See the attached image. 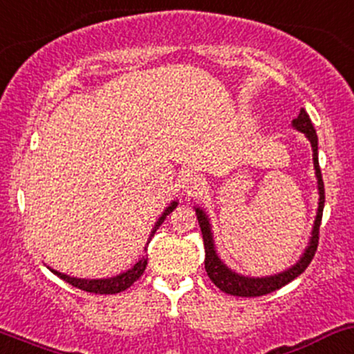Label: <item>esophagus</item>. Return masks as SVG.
I'll list each match as a JSON object with an SVG mask.
<instances>
[{"label": "esophagus", "instance_id": "1", "mask_svg": "<svg viewBox=\"0 0 354 354\" xmlns=\"http://www.w3.org/2000/svg\"><path fill=\"white\" fill-rule=\"evenodd\" d=\"M201 186V180L198 176H189L188 174V178H186L185 180V185H183V188L186 189V192H192V189H198Z\"/></svg>", "mask_w": 354, "mask_h": 354}]
</instances>
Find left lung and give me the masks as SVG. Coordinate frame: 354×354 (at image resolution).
Returning <instances> with one entry per match:
<instances>
[{"instance_id": "obj_1", "label": "left lung", "mask_w": 354, "mask_h": 354, "mask_svg": "<svg viewBox=\"0 0 354 354\" xmlns=\"http://www.w3.org/2000/svg\"><path fill=\"white\" fill-rule=\"evenodd\" d=\"M292 127L299 133H302L308 138L313 147V162H314V171H316V180H317V193H319V201H317V212L316 218H314L313 230H310V236L308 247L304 248L302 255L294 266H290L289 269L277 272V274L272 275H263V277H250V275H243L235 272L234 269L227 266L223 260L220 259L218 252H216L215 240H213V232H212V223L203 208L193 207L196 212L198 223H200L201 235H203V245H205V269H207L208 277L212 279V282L218 287L223 292L230 294V296H239V297H257L263 296V294L274 292V290L281 289L282 286L289 284L290 281L301 275L306 270V267L309 266L310 260H313L314 254H316L317 248V240H319V225L322 218V208H324V183H322L321 169H319V159H317V134L314 129L313 122H310L308 112L304 109H301L299 115L292 120Z\"/></svg>"}]
</instances>
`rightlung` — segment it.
Returning a JSON list of instances; mask_svg holds the SVG:
<instances>
[{
  "mask_svg": "<svg viewBox=\"0 0 354 354\" xmlns=\"http://www.w3.org/2000/svg\"><path fill=\"white\" fill-rule=\"evenodd\" d=\"M176 207H178V200H173L168 207L162 209L161 216L156 220L153 230H151L149 240H147V242H151V236L156 234V230L161 227V223L165 221L166 216H168ZM146 266H147V257H142V259H139L138 262L134 263V267H131L129 270L120 272V274L114 275V277H106V279H80V277H72V275H67V274H64V272H58L55 269H50V270H52L55 275H58L60 279H64L65 282H68V284L77 287V289L85 290V292L118 294V292H122V290H126L127 287L133 286L134 282L141 277L142 272L146 270Z\"/></svg>",
  "mask_w": 354,
  "mask_h": 354,
  "instance_id": "right-lung-1",
  "label": "right lung"
}]
</instances>
